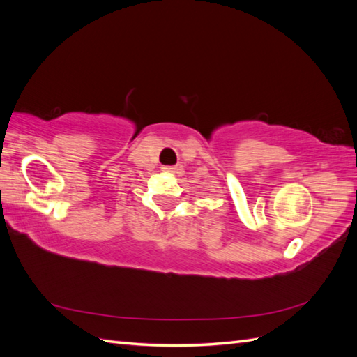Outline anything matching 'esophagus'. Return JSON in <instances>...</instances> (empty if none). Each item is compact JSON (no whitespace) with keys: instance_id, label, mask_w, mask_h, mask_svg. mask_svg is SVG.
Listing matches in <instances>:
<instances>
[{"instance_id":"34e87169","label":"esophagus","mask_w":357,"mask_h":357,"mask_svg":"<svg viewBox=\"0 0 357 357\" xmlns=\"http://www.w3.org/2000/svg\"><path fill=\"white\" fill-rule=\"evenodd\" d=\"M162 169L167 172H178L181 169V167L180 165H165V167H162Z\"/></svg>"}]
</instances>
